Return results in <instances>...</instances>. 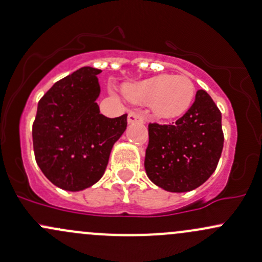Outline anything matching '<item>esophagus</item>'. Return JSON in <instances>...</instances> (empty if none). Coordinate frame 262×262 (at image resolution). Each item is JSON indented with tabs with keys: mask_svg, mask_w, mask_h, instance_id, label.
Returning <instances> with one entry per match:
<instances>
[{
	"mask_svg": "<svg viewBox=\"0 0 262 262\" xmlns=\"http://www.w3.org/2000/svg\"><path fill=\"white\" fill-rule=\"evenodd\" d=\"M127 122L128 123H135V122L143 123L145 122V117H143L142 114H140V112H130L127 116Z\"/></svg>",
	"mask_w": 262,
	"mask_h": 262,
	"instance_id": "obj_1",
	"label": "esophagus"
}]
</instances>
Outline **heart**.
Segmentation results:
<instances>
[{
	"instance_id": "obj_1",
	"label": "heart",
	"mask_w": 262,
	"mask_h": 262,
	"mask_svg": "<svg viewBox=\"0 0 262 262\" xmlns=\"http://www.w3.org/2000/svg\"><path fill=\"white\" fill-rule=\"evenodd\" d=\"M126 97L141 105L150 103L159 119L171 120L182 116L192 105L195 85L186 75H157L137 82L126 83Z\"/></svg>"
}]
</instances>
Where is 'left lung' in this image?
Returning <instances> with one entry per match:
<instances>
[{"label": "left lung", "mask_w": 262, "mask_h": 262, "mask_svg": "<svg viewBox=\"0 0 262 262\" xmlns=\"http://www.w3.org/2000/svg\"><path fill=\"white\" fill-rule=\"evenodd\" d=\"M224 147L221 112L204 90L172 125H148L145 170L148 179L170 192L201 186L216 170Z\"/></svg>", "instance_id": "1"}]
</instances>
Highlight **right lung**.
<instances>
[{
	"label": "right lung",
	"instance_id": "1",
	"mask_svg": "<svg viewBox=\"0 0 262 262\" xmlns=\"http://www.w3.org/2000/svg\"><path fill=\"white\" fill-rule=\"evenodd\" d=\"M82 67L57 81L42 96L32 126L36 162L57 187L81 191L105 173L115 142L127 126V115L100 114L97 75Z\"/></svg>",
	"mask_w": 262,
	"mask_h": 262
}]
</instances>
